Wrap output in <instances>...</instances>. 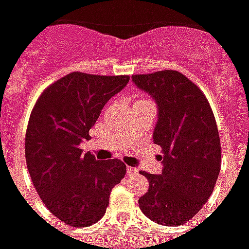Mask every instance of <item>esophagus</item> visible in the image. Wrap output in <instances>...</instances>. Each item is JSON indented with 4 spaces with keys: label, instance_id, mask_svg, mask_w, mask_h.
Segmentation results:
<instances>
[{
    "label": "esophagus",
    "instance_id": "34e87169",
    "mask_svg": "<svg viewBox=\"0 0 249 249\" xmlns=\"http://www.w3.org/2000/svg\"><path fill=\"white\" fill-rule=\"evenodd\" d=\"M137 172V169L135 167H126V175L130 176V175H133V173Z\"/></svg>",
    "mask_w": 249,
    "mask_h": 249
}]
</instances>
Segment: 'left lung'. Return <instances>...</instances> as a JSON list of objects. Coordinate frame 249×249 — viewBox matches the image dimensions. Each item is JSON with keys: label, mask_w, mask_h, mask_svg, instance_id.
Masks as SVG:
<instances>
[{"label": "left lung", "mask_w": 249, "mask_h": 249, "mask_svg": "<svg viewBox=\"0 0 249 249\" xmlns=\"http://www.w3.org/2000/svg\"><path fill=\"white\" fill-rule=\"evenodd\" d=\"M132 81L151 94L159 114L153 142L161 146L162 172L148 178L139 207L157 224H185L212 195L221 165L216 120L201 89L178 71L135 74Z\"/></svg>", "instance_id": "8db88e82"}]
</instances>
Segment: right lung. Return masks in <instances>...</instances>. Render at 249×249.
<instances>
[{
	"label": "right lung",
	"instance_id": "obj_1",
	"mask_svg": "<svg viewBox=\"0 0 249 249\" xmlns=\"http://www.w3.org/2000/svg\"><path fill=\"white\" fill-rule=\"evenodd\" d=\"M129 76H98L73 71L46 88L30 113L25 157L36 191L62 223L88 227L103 217L112 188L124 178L119 159L97 161L82 155L109 98L124 89Z\"/></svg>",
	"mask_w": 249,
	"mask_h": 249
}]
</instances>
